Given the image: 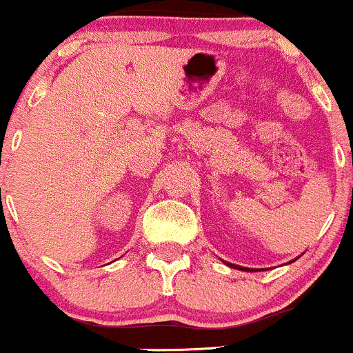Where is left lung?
Wrapping results in <instances>:
<instances>
[{
  "label": "left lung",
  "instance_id": "1",
  "mask_svg": "<svg viewBox=\"0 0 353 353\" xmlns=\"http://www.w3.org/2000/svg\"><path fill=\"white\" fill-rule=\"evenodd\" d=\"M230 266H234V268L237 270H244V272H249V268H244V266H236V265H230Z\"/></svg>",
  "mask_w": 353,
  "mask_h": 353
}]
</instances>
